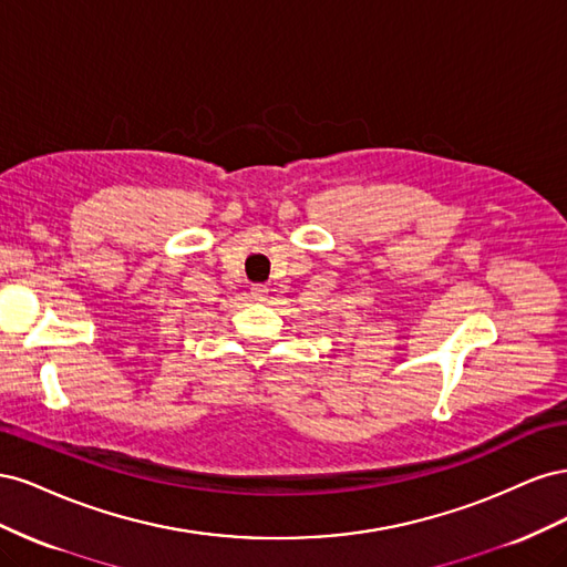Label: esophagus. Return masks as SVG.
<instances>
[{"label":"esophagus","mask_w":567,"mask_h":567,"mask_svg":"<svg viewBox=\"0 0 567 567\" xmlns=\"http://www.w3.org/2000/svg\"><path fill=\"white\" fill-rule=\"evenodd\" d=\"M267 296H269V288H267V286H262V284H255V286L250 288V298H252V300H257V302L267 300Z\"/></svg>","instance_id":"esophagus-1"}]
</instances>
